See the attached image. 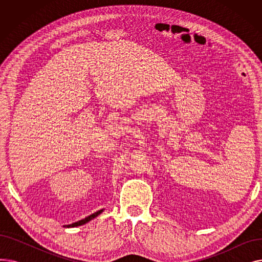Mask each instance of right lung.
<instances>
[{
    "label": "right lung",
    "mask_w": 262,
    "mask_h": 262,
    "mask_svg": "<svg viewBox=\"0 0 262 262\" xmlns=\"http://www.w3.org/2000/svg\"><path fill=\"white\" fill-rule=\"evenodd\" d=\"M102 212H103V209H101V210H99V211L94 212L93 214H90L89 216H87V217H85V219L80 220V221H78V222H75V223H73V224H70V225H67V227H75V226H79V225H82V224H86L87 222L91 221L92 219H94L95 216H98V215H99L100 213H102Z\"/></svg>",
    "instance_id": "right-lung-1"
}]
</instances>
